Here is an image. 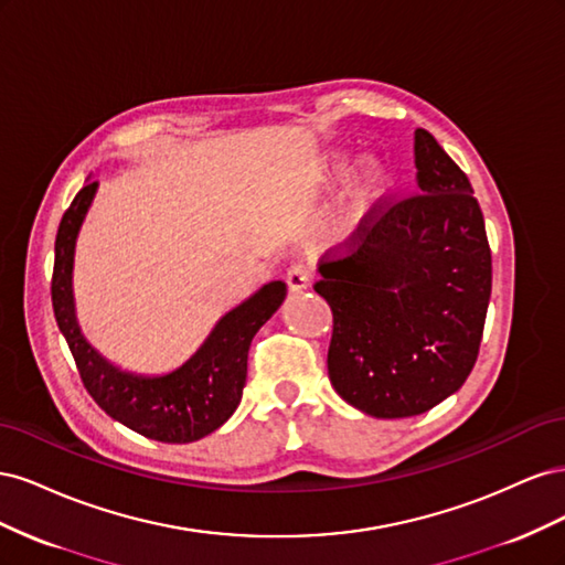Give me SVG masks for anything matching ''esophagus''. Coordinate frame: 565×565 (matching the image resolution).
<instances>
[{
  "mask_svg": "<svg viewBox=\"0 0 565 565\" xmlns=\"http://www.w3.org/2000/svg\"><path fill=\"white\" fill-rule=\"evenodd\" d=\"M285 280H287L289 292H301V289L311 285V270L303 264H292L285 273Z\"/></svg>",
  "mask_w": 565,
  "mask_h": 565,
  "instance_id": "1",
  "label": "esophagus"
}]
</instances>
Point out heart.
I'll list each match as a JSON object with an SVG mask.
<instances>
[{
    "instance_id": "b5f03b06",
    "label": "heart",
    "mask_w": 565,
    "mask_h": 565,
    "mask_svg": "<svg viewBox=\"0 0 565 565\" xmlns=\"http://www.w3.org/2000/svg\"><path fill=\"white\" fill-rule=\"evenodd\" d=\"M339 174V164H330L322 169L320 181H332ZM384 181L386 174L382 164L370 162L358 179L351 183V188L347 191V195L341 198L339 207L334 210L330 224H328V235L332 241H344L351 233H355L358 228L363 226V221L367 218L374 200H377L384 191Z\"/></svg>"
}]
</instances>
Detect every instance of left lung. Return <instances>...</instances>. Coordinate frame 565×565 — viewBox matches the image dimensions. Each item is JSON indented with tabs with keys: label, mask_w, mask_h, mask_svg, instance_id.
<instances>
[{
	"label": "left lung",
	"mask_w": 565,
	"mask_h": 565,
	"mask_svg": "<svg viewBox=\"0 0 565 565\" xmlns=\"http://www.w3.org/2000/svg\"><path fill=\"white\" fill-rule=\"evenodd\" d=\"M417 193L384 198L320 262L332 309L328 370L349 405L382 419L446 401L478 358L492 289L481 204L426 129L415 131Z\"/></svg>",
	"instance_id": "left-lung-1"
}]
</instances>
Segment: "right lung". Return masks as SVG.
I'll return each mask as SVG.
<instances>
[{
  "label": "right lung",
  "mask_w": 565,
  "mask_h": 565,
  "mask_svg": "<svg viewBox=\"0 0 565 565\" xmlns=\"http://www.w3.org/2000/svg\"><path fill=\"white\" fill-rule=\"evenodd\" d=\"M96 181L65 210L56 233V259L51 276V303L58 330L75 358L79 377L100 409L131 431L162 443H193L216 431L243 398L247 353L254 334L278 311L287 287L282 280L264 285L252 299L218 320L200 351L164 377H136L106 363L79 334L73 303V254L79 226L96 193Z\"/></svg>",
  "instance_id": "add662e5"
}]
</instances>
